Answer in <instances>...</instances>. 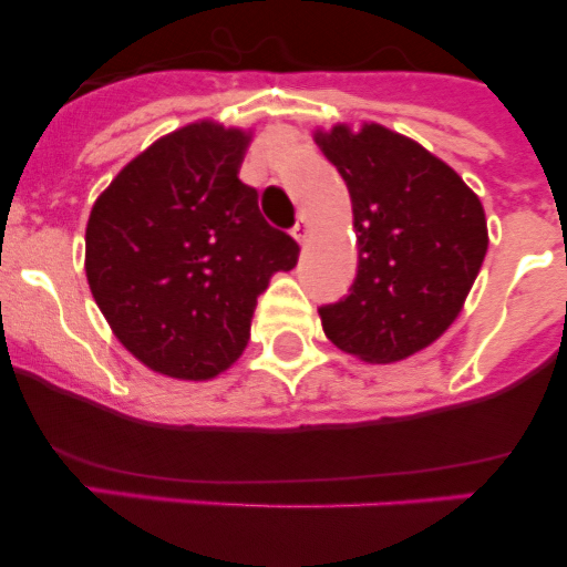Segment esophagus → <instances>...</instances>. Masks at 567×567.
Segmentation results:
<instances>
[{"instance_id":"34e87169","label":"esophagus","mask_w":567,"mask_h":567,"mask_svg":"<svg viewBox=\"0 0 567 567\" xmlns=\"http://www.w3.org/2000/svg\"><path fill=\"white\" fill-rule=\"evenodd\" d=\"M293 238H296V241H299V244H305L307 238H310V225H307L305 216H301V219L293 225Z\"/></svg>"}]
</instances>
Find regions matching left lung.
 Segmentation results:
<instances>
[{"instance_id": "1", "label": "left lung", "mask_w": 567, "mask_h": 567, "mask_svg": "<svg viewBox=\"0 0 567 567\" xmlns=\"http://www.w3.org/2000/svg\"><path fill=\"white\" fill-rule=\"evenodd\" d=\"M346 181L359 266L348 296L320 307L337 348L398 362L458 318L488 249L485 210L453 167L379 123L316 131Z\"/></svg>"}]
</instances>
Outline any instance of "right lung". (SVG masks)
Here are the masks:
<instances>
[{
    "instance_id": "obj_1",
    "label": "right lung",
    "mask_w": 567,
    "mask_h": 567,
    "mask_svg": "<svg viewBox=\"0 0 567 567\" xmlns=\"http://www.w3.org/2000/svg\"><path fill=\"white\" fill-rule=\"evenodd\" d=\"M249 134L183 125L125 164L95 199L84 271L114 337L156 373L205 381L249 342L257 296L299 260L238 177Z\"/></svg>"
}]
</instances>
